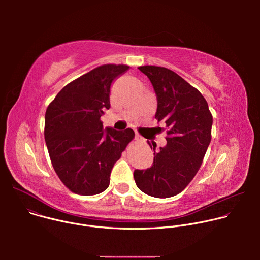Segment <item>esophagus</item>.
Instances as JSON below:
<instances>
[{
  "mask_svg": "<svg viewBox=\"0 0 260 260\" xmlns=\"http://www.w3.org/2000/svg\"><path fill=\"white\" fill-rule=\"evenodd\" d=\"M140 139H141V138H140V136H139V135H138V134H136V135H135V140H137V141H139V140H140Z\"/></svg>",
  "mask_w": 260,
  "mask_h": 260,
  "instance_id": "esophagus-1",
  "label": "esophagus"
}]
</instances>
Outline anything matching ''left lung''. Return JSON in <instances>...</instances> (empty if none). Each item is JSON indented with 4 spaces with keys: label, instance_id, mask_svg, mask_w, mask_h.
I'll return each instance as SVG.
<instances>
[{
    "label": "left lung",
    "instance_id": "1",
    "mask_svg": "<svg viewBox=\"0 0 260 260\" xmlns=\"http://www.w3.org/2000/svg\"><path fill=\"white\" fill-rule=\"evenodd\" d=\"M149 78L157 100L155 118L168 127L167 145L153 149V164L135 170L144 193L166 199L180 193L198 173L211 142L213 117L202 93L175 72L155 66L138 68Z\"/></svg>",
    "mask_w": 260,
    "mask_h": 260
}]
</instances>
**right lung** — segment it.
I'll return each mask as SVG.
<instances>
[{"label":"right lung","mask_w":260,"mask_h":260,"mask_svg":"<svg viewBox=\"0 0 260 260\" xmlns=\"http://www.w3.org/2000/svg\"><path fill=\"white\" fill-rule=\"evenodd\" d=\"M129 69L104 64L67 84L45 113V142L55 173L73 192L106 190L114 164L134 139L132 128L104 129L101 116L110 108L113 81Z\"/></svg>","instance_id":"1"}]
</instances>
